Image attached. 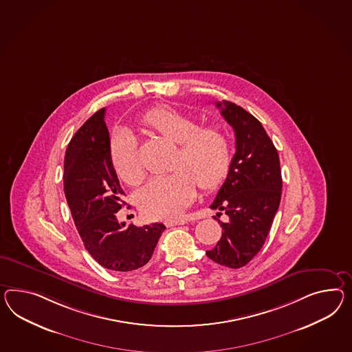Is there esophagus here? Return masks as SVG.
Returning a JSON list of instances; mask_svg holds the SVG:
<instances>
[{
	"mask_svg": "<svg viewBox=\"0 0 352 352\" xmlns=\"http://www.w3.org/2000/svg\"><path fill=\"white\" fill-rule=\"evenodd\" d=\"M185 223H188V219H168V221H166L164 222V225L167 226V227H172V226H180L185 225Z\"/></svg>",
	"mask_w": 352,
	"mask_h": 352,
	"instance_id": "obj_1",
	"label": "esophagus"
}]
</instances>
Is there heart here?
Instances as JSON below:
<instances>
[{
  "label": "heart",
  "mask_w": 352,
  "mask_h": 352,
  "mask_svg": "<svg viewBox=\"0 0 352 352\" xmlns=\"http://www.w3.org/2000/svg\"><path fill=\"white\" fill-rule=\"evenodd\" d=\"M145 130L177 144L172 172L151 181L138 194V206L153 219H172L182 214L197 195V184L204 191L225 180L231 164V140L223 127H200L195 118L171 107L146 111L140 118ZM109 157L118 177L130 186L144 180V167L134 135L118 130L109 143Z\"/></svg>",
  "instance_id": "heart-1"
}]
</instances>
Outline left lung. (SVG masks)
Returning <instances> with one entry per match:
<instances>
[{
  "instance_id": "1",
  "label": "left lung",
  "mask_w": 352,
  "mask_h": 352,
  "mask_svg": "<svg viewBox=\"0 0 352 352\" xmlns=\"http://www.w3.org/2000/svg\"><path fill=\"white\" fill-rule=\"evenodd\" d=\"M216 106L234 129L236 153L210 206L225 212L228 221L214 217L222 227V237L207 256L236 270L259 252L271 231L282 194L280 157L261 121L252 113L230 100L216 102Z\"/></svg>"
}]
</instances>
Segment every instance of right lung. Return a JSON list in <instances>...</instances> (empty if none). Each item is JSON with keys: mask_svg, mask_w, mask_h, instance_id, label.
I'll return each instance as SVG.
<instances>
[{"mask_svg": "<svg viewBox=\"0 0 352 352\" xmlns=\"http://www.w3.org/2000/svg\"><path fill=\"white\" fill-rule=\"evenodd\" d=\"M106 109L97 111L72 136L63 162V191L85 249L106 270L135 271L153 255L163 223H120L124 190L109 157Z\"/></svg>", "mask_w": 352, "mask_h": 352, "instance_id": "obj_1", "label": "right lung"}]
</instances>
